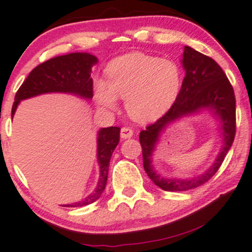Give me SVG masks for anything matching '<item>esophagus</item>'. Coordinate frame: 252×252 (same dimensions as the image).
<instances>
[{"label":"esophagus","mask_w":252,"mask_h":252,"mask_svg":"<svg viewBox=\"0 0 252 252\" xmlns=\"http://www.w3.org/2000/svg\"><path fill=\"white\" fill-rule=\"evenodd\" d=\"M133 134V131L130 129V127H122L121 129V138L122 139H129L132 137Z\"/></svg>","instance_id":"34e87169"}]
</instances>
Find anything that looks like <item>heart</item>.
I'll return each instance as SVG.
<instances>
[{
    "label": "heart",
    "mask_w": 252,
    "mask_h": 252,
    "mask_svg": "<svg viewBox=\"0 0 252 252\" xmlns=\"http://www.w3.org/2000/svg\"><path fill=\"white\" fill-rule=\"evenodd\" d=\"M106 81H94L100 106L113 108L126 98V108L139 122L155 121L172 107L181 89V70L175 62L142 53L119 56L105 70Z\"/></svg>",
    "instance_id": "heart-1"
}]
</instances>
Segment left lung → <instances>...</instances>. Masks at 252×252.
Segmentation results:
<instances>
[{
	"instance_id": "8db88e82",
	"label": "left lung",
	"mask_w": 252,
	"mask_h": 252,
	"mask_svg": "<svg viewBox=\"0 0 252 252\" xmlns=\"http://www.w3.org/2000/svg\"><path fill=\"white\" fill-rule=\"evenodd\" d=\"M181 63L186 76L178 98L166 114L139 134L146 173L157 187L165 191H186L207 182L219 171L235 136L234 90L222 67L212 58L190 46H185ZM204 110L210 111L219 121L222 147L216 160L205 172L192 178H164L152 164V156L160 136L174 122Z\"/></svg>"
}]
</instances>
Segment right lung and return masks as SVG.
<instances>
[{
    "instance_id": "1",
    "label": "right lung",
    "mask_w": 252,
    "mask_h": 252,
    "mask_svg": "<svg viewBox=\"0 0 252 252\" xmlns=\"http://www.w3.org/2000/svg\"><path fill=\"white\" fill-rule=\"evenodd\" d=\"M97 62L98 59L89 53H69L55 56L36 66L18 89L11 112L12 119L21 100L43 94L62 93L70 94L86 100L92 99L93 79L90 78V74L92 67ZM120 130L121 129L118 126H108L102 127L97 132V162L99 165V179L94 192L88 194L84 200L62 206L81 207L93 204L102 196L106 187L112 154L120 141Z\"/></svg>"
}]
</instances>
